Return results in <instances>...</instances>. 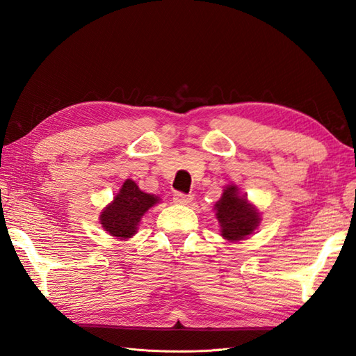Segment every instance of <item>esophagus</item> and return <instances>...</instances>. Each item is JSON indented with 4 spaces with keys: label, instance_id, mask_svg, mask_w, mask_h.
I'll list each match as a JSON object with an SVG mask.
<instances>
[{
    "label": "esophagus",
    "instance_id": "1",
    "mask_svg": "<svg viewBox=\"0 0 356 356\" xmlns=\"http://www.w3.org/2000/svg\"><path fill=\"white\" fill-rule=\"evenodd\" d=\"M193 197L191 195H186L182 193H176L172 195V202L176 203V205H188V203H191Z\"/></svg>",
    "mask_w": 356,
    "mask_h": 356
}]
</instances>
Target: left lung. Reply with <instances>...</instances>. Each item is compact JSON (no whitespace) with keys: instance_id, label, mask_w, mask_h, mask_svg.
<instances>
[{"instance_id":"obj_1","label":"left lung","mask_w":356,"mask_h":356,"mask_svg":"<svg viewBox=\"0 0 356 356\" xmlns=\"http://www.w3.org/2000/svg\"><path fill=\"white\" fill-rule=\"evenodd\" d=\"M214 213L220 225V236L229 243L248 238L261 222L260 211L234 184L225 186L222 197L214 205Z\"/></svg>"}]
</instances>
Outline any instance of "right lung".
Masks as SVG:
<instances>
[{
	"label": "right lung",
	"mask_w": 356,
	"mask_h": 356,
	"mask_svg": "<svg viewBox=\"0 0 356 356\" xmlns=\"http://www.w3.org/2000/svg\"><path fill=\"white\" fill-rule=\"evenodd\" d=\"M159 202V195L142 191L134 180L127 179L113 200L102 209L99 216L102 229L111 237L127 241L138 232L147 211Z\"/></svg>",
	"instance_id": "add662e5"
}]
</instances>
